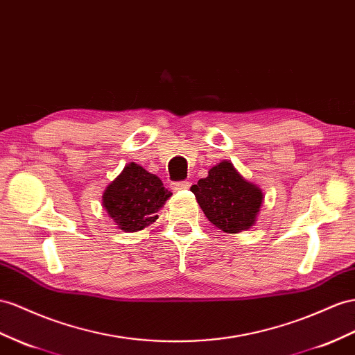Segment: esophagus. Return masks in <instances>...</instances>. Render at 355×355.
Here are the masks:
<instances>
[{
	"label": "esophagus",
	"instance_id": "1",
	"mask_svg": "<svg viewBox=\"0 0 355 355\" xmlns=\"http://www.w3.org/2000/svg\"><path fill=\"white\" fill-rule=\"evenodd\" d=\"M171 187L174 190H187L190 187V181H175Z\"/></svg>",
	"mask_w": 355,
	"mask_h": 355
}]
</instances>
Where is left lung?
<instances>
[{"instance_id":"8db88e82","label":"left lung","mask_w":355,"mask_h":355,"mask_svg":"<svg viewBox=\"0 0 355 355\" xmlns=\"http://www.w3.org/2000/svg\"><path fill=\"white\" fill-rule=\"evenodd\" d=\"M190 190L207 219L228 234L250 230L264 201L261 187L244 178L230 160L214 165Z\"/></svg>"}]
</instances>
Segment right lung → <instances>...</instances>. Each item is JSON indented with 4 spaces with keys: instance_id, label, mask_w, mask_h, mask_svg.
Here are the masks:
<instances>
[{
    "instance_id": "obj_1",
    "label": "right lung",
    "mask_w": 355,
    "mask_h": 355,
    "mask_svg": "<svg viewBox=\"0 0 355 355\" xmlns=\"http://www.w3.org/2000/svg\"><path fill=\"white\" fill-rule=\"evenodd\" d=\"M171 195L157 175L130 162L106 186L102 204L118 230L138 232L157 220Z\"/></svg>"
}]
</instances>
